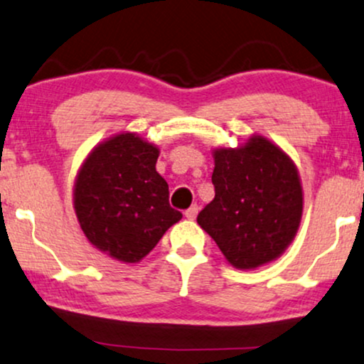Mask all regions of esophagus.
<instances>
[{
  "mask_svg": "<svg viewBox=\"0 0 364 364\" xmlns=\"http://www.w3.org/2000/svg\"><path fill=\"white\" fill-rule=\"evenodd\" d=\"M198 210H200L198 205H191V207L185 212V217L188 218V220H195L196 215H198Z\"/></svg>",
  "mask_w": 364,
  "mask_h": 364,
  "instance_id": "obj_1",
  "label": "esophagus"
}]
</instances>
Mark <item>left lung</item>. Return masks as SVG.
<instances>
[{
    "instance_id": "obj_1",
    "label": "left lung",
    "mask_w": 364,
    "mask_h": 364,
    "mask_svg": "<svg viewBox=\"0 0 364 364\" xmlns=\"http://www.w3.org/2000/svg\"><path fill=\"white\" fill-rule=\"evenodd\" d=\"M212 154L215 198L198 213V225L234 268L256 269L278 259L295 239L304 213L296 164L259 134Z\"/></svg>"
}]
</instances>
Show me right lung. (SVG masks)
Returning <instances> with one entry per match:
<instances>
[{"mask_svg": "<svg viewBox=\"0 0 364 364\" xmlns=\"http://www.w3.org/2000/svg\"><path fill=\"white\" fill-rule=\"evenodd\" d=\"M159 147L135 132L115 134L91 149L74 179L73 205L91 246L125 264L142 261L181 220L156 171Z\"/></svg>", "mask_w": 364, "mask_h": 364, "instance_id": "1", "label": "right lung"}]
</instances>
